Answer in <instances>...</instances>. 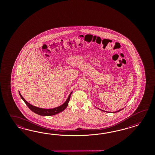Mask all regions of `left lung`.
<instances>
[{"label": "left lung", "mask_w": 155, "mask_h": 155, "mask_svg": "<svg viewBox=\"0 0 155 155\" xmlns=\"http://www.w3.org/2000/svg\"><path fill=\"white\" fill-rule=\"evenodd\" d=\"M120 110H119V111H115V113H117V112H119V111H120ZM109 113H110V112H109Z\"/></svg>", "instance_id": "obj_1"}]
</instances>
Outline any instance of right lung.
I'll list each match as a JSON object with an SVG mask.
<instances>
[{"label": "right lung", "instance_id": "add662e5", "mask_svg": "<svg viewBox=\"0 0 155 155\" xmlns=\"http://www.w3.org/2000/svg\"><path fill=\"white\" fill-rule=\"evenodd\" d=\"M71 93H72V92H71L69 96L68 97V98L66 99L65 102L64 103V104H62L60 106H58V107H56V108L45 109V108H39V107H38L34 106L33 105L31 104L30 103H28V102H27L24 99L23 97H22V95H21V94L19 92V94H20V96L21 98L23 100L24 102L27 104V106H28V108H29L32 111H33V113H36V114H37L38 115H41V116H51V115H56L57 114L61 113V111H64L67 107V106L68 105V103H69V102L70 101V99H71Z\"/></svg>", "mask_w": 155, "mask_h": 155}]
</instances>
